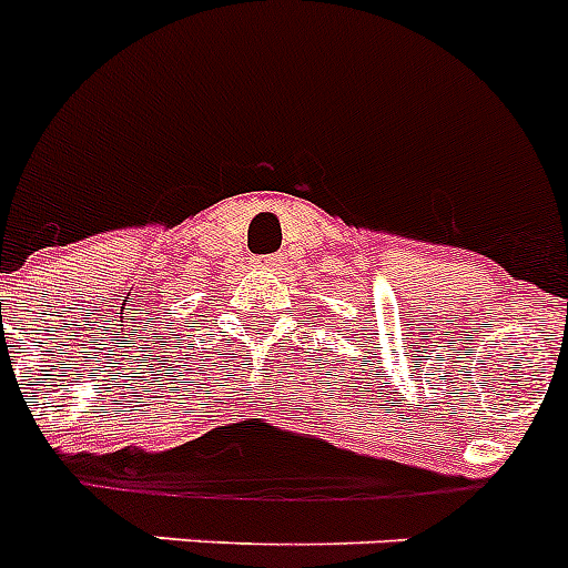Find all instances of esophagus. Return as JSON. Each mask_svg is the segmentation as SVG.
Here are the masks:
<instances>
[{
	"mask_svg": "<svg viewBox=\"0 0 568 568\" xmlns=\"http://www.w3.org/2000/svg\"><path fill=\"white\" fill-rule=\"evenodd\" d=\"M278 255H261V258H255V266L258 270H270V266H278Z\"/></svg>",
	"mask_w": 568,
	"mask_h": 568,
	"instance_id": "esophagus-1",
	"label": "esophagus"
}]
</instances>
